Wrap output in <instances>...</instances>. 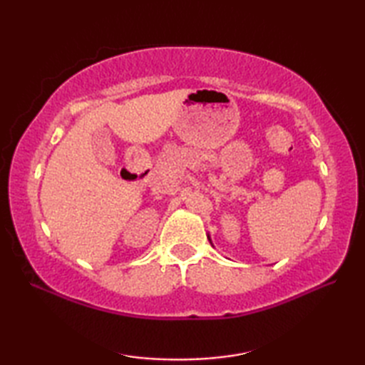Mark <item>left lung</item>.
<instances>
[{"mask_svg":"<svg viewBox=\"0 0 365 365\" xmlns=\"http://www.w3.org/2000/svg\"><path fill=\"white\" fill-rule=\"evenodd\" d=\"M207 238H208V242L212 243V238H210V234H207Z\"/></svg>","mask_w":365,"mask_h":365,"instance_id":"left-lung-1","label":"left lung"}]
</instances>
